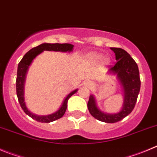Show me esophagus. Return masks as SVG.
I'll use <instances>...</instances> for the list:
<instances>
[{
    "mask_svg": "<svg viewBox=\"0 0 157 157\" xmlns=\"http://www.w3.org/2000/svg\"><path fill=\"white\" fill-rule=\"evenodd\" d=\"M84 86L88 88H92L94 86V83L91 81H86L84 82Z\"/></svg>",
    "mask_w": 157,
    "mask_h": 157,
    "instance_id": "obj_1",
    "label": "esophagus"
}]
</instances>
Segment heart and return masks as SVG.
Wrapping results in <instances>:
<instances>
[{"mask_svg": "<svg viewBox=\"0 0 157 157\" xmlns=\"http://www.w3.org/2000/svg\"><path fill=\"white\" fill-rule=\"evenodd\" d=\"M86 58L89 59V61H92V62H98L100 59H102V56L96 53H89L87 55H86Z\"/></svg>", "mask_w": 157, "mask_h": 157, "instance_id": "1", "label": "heart"}]
</instances>
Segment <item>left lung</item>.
I'll use <instances>...</instances> for the list:
<instances>
[{
  "instance_id": "obj_1",
  "label": "left lung",
  "mask_w": 157,
  "mask_h": 157,
  "mask_svg": "<svg viewBox=\"0 0 157 157\" xmlns=\"http://www.w3.org/2000/svg\"><path fill=\"white\" fill-rule=\"evenodd\" d=\"M110 48L114 52L117 62L114 66L109 69L107 73L115 75L122 86L123 92L122 106L118 113H105L99 109L95 96L91 95L88 102V109L90 114L98 120L108 123H114L130 114L135 107L140 90V78L138 65L130 55L124 49L119 48Z\"/></svg>"
}]
</instances>
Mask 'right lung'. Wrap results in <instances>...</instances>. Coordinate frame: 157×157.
Instances as JSON below:
<instances>
[{"label": "right lung", "instance_id": "obj_1", "mask_svg": "<svg viewBox=\"0 0 157 157\" xmlns=\"http://www.w3.org/2000/svg\"><path fill=\"white\" fill-rule=\"evenodd\" d=\"M74 45L71 44H50V43H43V44H39L35 48H33L31 50L28 51L22 58L21 62H19L18 66H17V79H16V92H17V96L18 98L19 103H20L21 107L24 110L25 113L30 117L32 118L33 119L38 121L40 122H51L55 120L60 119L65 114L67 109V103L68 100L70 97L75 93H76L78 89L71 91L69 94L67 95V96L64 98L63 102L61 105L60 108L55 113L52 114L46 115V116H39L35 113H32L28 107L26 106V104L25 102V79H26V75L28 73V68L31 65V62L33 60L42 53L44 51H53V52H71L73 51Z\"/></svg>", "mask_w": 157, "mask_h": 157}]
</instances>
